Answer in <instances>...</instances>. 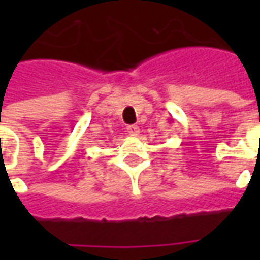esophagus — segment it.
Instances as JSON below:
<instances>
[{
    "instance_id": "obj_1",
    "label": "esophagus",
    "mask_w": 260,
    "mask_h": 260,
    "mask_svg": "<svg viewBox=\"0 0 260 260\" xmlns=\"http://www.w3.org/2000/svg\"><path fill=\"white\" fill-rule=\"evenodd\" d=\"M126 132L132 136H136L139 134V126L138 125H129L128 128H126Z\"/></svg>"
}]
</instances>
